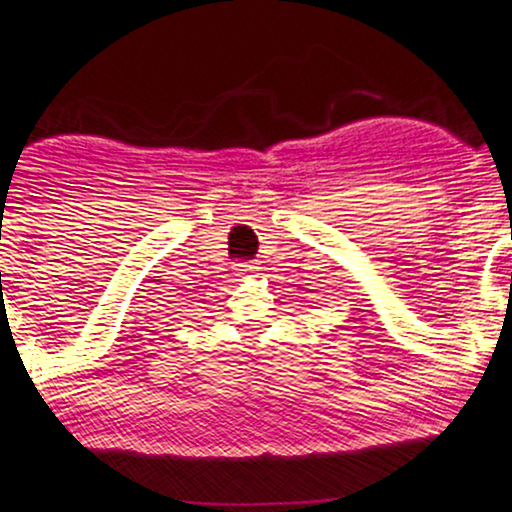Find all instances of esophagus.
<instances>
[{"label":"esophagus","instance_id":"esophagus-1","mask_svg":"<svg viewBox=\"0 0 512 512\" xmlns=\"http://www.w3.org/2000/svg\"><path fill=\"white\" fill-rule=\"evenodd\" d=\"M255 269H260V267H255V264H252V262H240L238 264V272L240 274H252V272H255Z\"/></svg>","mask_w":512,"mask_h":512}]
</instances>
